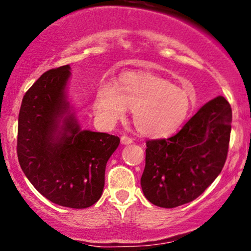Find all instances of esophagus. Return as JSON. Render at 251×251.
Listing matches in <instances>:
<instances>
[{
    "label": "esophagus",
    "instance_id": "1",
    "mask_svg": "<svg viewBox=\"0 0 251 251\" xmlns=\"http://www.w3.org/2000/svg\"><path fill=\"white\" fill-rule=\"evenodd\" d=\"M120 142H122V144H124V145H127V144L133 143V140H132V138L127 137V135H123V137L120 138Z\"/></svg>",
    "mask_w": 251,
    "mask_h": 251
}]
</instances>
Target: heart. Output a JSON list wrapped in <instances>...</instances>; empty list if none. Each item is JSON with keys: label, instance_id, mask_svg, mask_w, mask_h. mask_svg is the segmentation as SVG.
I'll return each instance as SVG.
<instances>
[{"label": "heart", "instance_id": "b5f03b06", "mask_svg": "<svg viewBox=\"0 0 251 251\" xmlns=\"http://www.w3.org/2000/svg\"><path fill=\"white\" fill-rule=\"evenodd\" d=\"M94 112L100 123L114 125L133 109V123L140 133L164 138L177 132L188 120L195 101L185 89L168 79L142 72H127L116 85L102 83L94 97Z\"/></svg>", "mask_w": 251, "mask_h": 251}]
</instances>
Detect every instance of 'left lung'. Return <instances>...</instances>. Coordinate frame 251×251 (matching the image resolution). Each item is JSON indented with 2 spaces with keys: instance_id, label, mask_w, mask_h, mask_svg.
Masks as SVG:
<instances>
[{
  "instance_id": "8db88e82",
  "label": "left lung",
  "mask_w": 251,
  "mask_h": 251,
  "mask_svg": "<svg viewBox=\"0 0 251 251\" xmlns=\"http://www.w3.org/2000/svg\"><path fill=\"white\" fill-rule=\"evenodd\" d=\"M232 114L226 98L201 107L177 134L146 142L144 195L154 205L171 209L205 191L226 164Z\"/></svg>"
}]
</instances>
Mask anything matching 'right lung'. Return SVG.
<instances>
[{
  "label": "right lung",
  "mask_w": 251,
  "mask_h": 251,
  "mask_svg": "<svg viewBox=\"0 0 251 251\" xmlns=\"http://www.w3.org/2000/svg\"><path fill=\"white\" fill-rule=\"evenodd\" d=\"M70 70L66 65L47 71L25 92L19 113L17 158L25 177L47 200L85 209L101 197L106 164L120 139L82 131L74 114L64 116L70 109L65 94Z\"/></svg>",
  "instance_id": "right-lung-1"
}]
</instances>
